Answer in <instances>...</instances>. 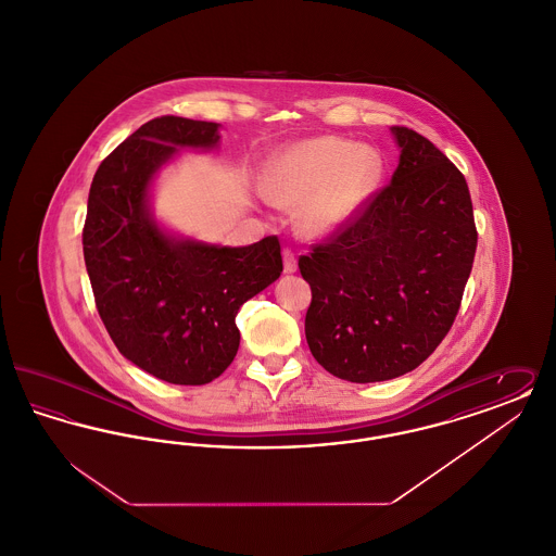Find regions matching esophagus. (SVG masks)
<instances>
[{"instance_id":"obj_1","label":"esophagus","mask_w":556,"mask_h":556,"mask_svg":"<svg viewBox=\"0 0 556 556\" xmlns=\"http://www.w3.org/2000/svg\"><path fill=\"white\" fill-rule=\"evenodd\" d=\"M283 270L286 273H295L298 270V261H295V254L290 248L283 250Z\"/></svg>"}]
</instances>
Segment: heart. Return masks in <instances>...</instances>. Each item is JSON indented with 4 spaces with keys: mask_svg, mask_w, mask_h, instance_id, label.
I'll return each mask as SVG.
<instances>
[{
    "mask_svg": "<svg viewBox=\"0 0 556 556\" xmlns=\"http://www.w3.org/2000/svg\"><path fill=\"white\" fill-rule=\"evenodd\" d=\"M383 162L370 146L342 137H313L277 152L263 191L277 206H298V227L311 238L342 231L381 181Z\"/></svg>",
    "mask_w": 556,
    "mask_h": 556,
    "instance_id": "b5f03b06",
    "label": "heart"
}]
</instances>
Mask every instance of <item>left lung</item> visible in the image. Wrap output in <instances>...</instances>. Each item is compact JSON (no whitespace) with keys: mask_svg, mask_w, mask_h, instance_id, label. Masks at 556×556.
Wrapping results in <instances>:
<instances>
[{"mask_svg":"<svg viewBox=\"0 0 556 556\" xmlns=\"http://www.w3.org/2000/svg\"><path fill=\"white\" fill-rule=\"evenodd\" d=\"M390 186L298 266L313 291L306 342L318 365L352 383L417 369L460 308L476 258L471 193L429 139L392 127Z\"/></svg>","mask_w":556,"mask_h":556,"instance_id":"1","label":"left lung"}]
</instances>
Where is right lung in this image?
<instances>
[{"label":"right lung","instance_id":"obj_1","mask_svg":"<svg viewBox=\"0 0 556 556\" xmlns=\"http://www.w3.org/2000/svg\"><path fill=\"white\" fill-rule=\"evenodd\" d=\"M218 125L160 116L129 135L96 170L83 254L98 313L118 352L177 386H204L239 348V306L279 279L268 236L229 248L170 236L150 208V186L179 148L212 150Z\"/></svg>","mask_w":556,"mask_h":556}]
</instances>
